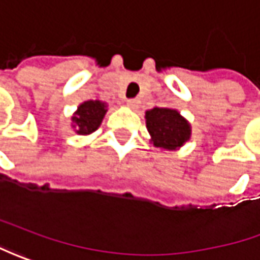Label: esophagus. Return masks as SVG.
<instances>
[{"instance_id": "esophagus-1", "label": "esophagus", "mask_w": 260, "mask_h": 260, "mask_svg": "<svg viewBox=\"0 0 260 260\" xmlns=\"http://www.w3.org/2000/svg\"><path fill=\"white\" fill-rule=\"evenodd\" d=\"M126 105H128L129 108H132V109H137L139 106V101L138 99H128V101H126Z\"/></svg>"}]
</instances>
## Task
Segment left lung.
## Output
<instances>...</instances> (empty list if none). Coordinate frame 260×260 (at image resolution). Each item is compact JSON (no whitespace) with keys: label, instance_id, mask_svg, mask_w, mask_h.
<instances>
[{"label":"left lung","instance_id":"left-lung-1","mask_svg":"<svg viewBox=\"0 0 260 260\" xmlns=\"http://www.w3.org/2000/svg\"><path fill=\"white\" fill-rule=\"evenodd\" d=\"M147 129L151 142L162 149H177L191 137V126L178 111L170 108H154L145 112Z\"/></svg>","mask_w":260,"mask_h":260}]
</instances>
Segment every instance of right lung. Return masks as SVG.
<instances>
[{"instance_id":"right-lung-1","label":"right lung","mask_w":260,"mask_h":260,"mask_svg":"<svg viewBox=\"0 0 260 260\" xmlns=\"http://www.w3.org/2000/svg\"><path fill=\"white\" fill-rule=\"evenodd\" d=\"M106 113V103L101 101H86L79 105L72 116V126L79 135H89L98 129Z\"/></svg>"}]
</instances>
